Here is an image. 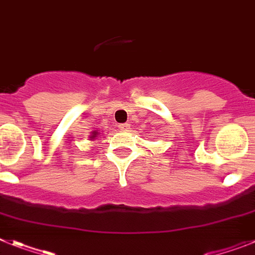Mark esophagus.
<instances>
[{
    "label": "esophagus",
    "mask_w": 255,
    "mask_h": 255,
    "mask_svg": "<svg viewBox=\"0 0 255 255\" xmlns=\"http://www.w3.org/2000/svg\"><path fill=\"white\" fill-rule=\"evenodd\" d=\"M119 129L123 130V132H129L130 126L128 123H123V125H119Z\"/></svg>",
    "instance_id": "34e87169"
}]
</instances>
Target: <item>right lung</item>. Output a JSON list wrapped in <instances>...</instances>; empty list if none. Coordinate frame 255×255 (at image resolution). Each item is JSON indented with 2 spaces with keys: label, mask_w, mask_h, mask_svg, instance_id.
Wrapping results in <instances>:
<instances>
[{
  "label": "right lung",
  "mask_w": 255,
  "mask_h": 255,
  "mask_svg": "<svg viewBox=\"0 0 255 255\" xmlns=\"http://www.w3.org/2000/svg\"><path fill=\"white\" fill-rule=\"evenodd\" d=\"M100 134V132H97V130H94V132H91V136H90V140L91 141H95L97 138V136Z\"/></svg>",
  "instance_id": "1"
}]
</instances>
